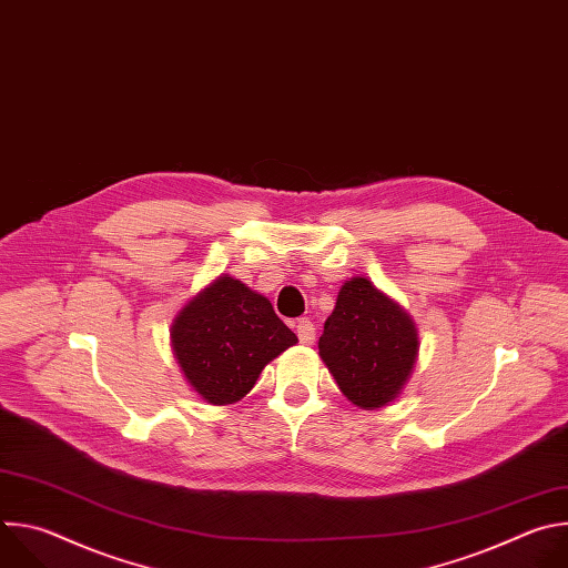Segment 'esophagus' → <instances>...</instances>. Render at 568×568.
<instances>
[{
	"mask_svg": "<svg viewBox=\"0 0 568 568\" xmlns=\"http://www.w3.org/2000/svg\"><path fill=\"white\" fill-rule=\"evenodd\" d=\"M314 331H316V328H314V323H312L310 318H298V321H296V335H298V342H301V344H305V346L314 344V337H316Z\"/></svg>",
	"mask_w": 568,
	"mask_h": 568,
	"instance_id": "34e87169",
	"label": "esophagus"
}]
</instances>
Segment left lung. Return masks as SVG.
<instances>
[{"mask_svg": "<svg viewBox=\"0 0 568 568\" xmlns=\"http://www.w3.org/2000/svg\"><path fill=\"white\" fill-rule=\"evenodd\" d=\"M318 355L357 407L390 402L412 375L418 333L407 312L366 278L342 285L333 314L323 323Z\"/></svg>", "mask_w": 568, "mask_h": 568, "instance_id": "8db88e82", "label": "left lung"}]
</instances>
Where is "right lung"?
I'll return each instance as SVG.
<instances>
[{"instance_id":"1","label":"right lung","mask_w":568,"mask_h":568,"mask_svg":"<svg viewBox=\"0 0 568 568\" xmlns=\"http://www.w3.org/2000/svg\"><path fill=\"white\" fill-rule=\"evenodd\" d=\"M171 337L186 379L211 404L245 397L265 364L298 342L265 296L231 276L178 314Z\"/></svg>"}]
</instances>
